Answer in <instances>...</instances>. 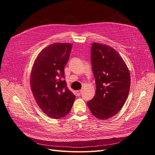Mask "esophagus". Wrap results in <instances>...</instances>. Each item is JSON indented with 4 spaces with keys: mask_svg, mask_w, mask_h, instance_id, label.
I'll list each match as a JSON object with an SVG mask.
<instances>
[{
    "mask_svg": "<svg viewBox=\"0 0 155 155\" xmlns=\"http://www.w3.org/2000/svg\"><path fill=\"white\" fill-rule=\"evenodd\" d=\"M81 92H82V91H81V90L77 91H76V94H77V96H80V95H81Z\"/></svg>",
    "mask_w": 155,
    "mask_h": 155,
    "instance_id": "obj_1",
    "label": "esophagus"
}]
</instances>
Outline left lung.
<instances>
[{
  "label": "left lung",
  "mask_w": 155,
  "mask_h": 155,
  "mask_svg": "<svg viewBox=\"0 0 155 155\" xmlns=\"http://www.w3.org/2000/svg\"><path fill=\"white\" fill-rule=\"evenodd\" d=\"M91 50L96 91L87 105L97 118L107 120L118 113L127 100L130 73L122 58L110 46L94 43Z\"/></svg>",
  "instance_id": "obj_1"
}]
</instances>
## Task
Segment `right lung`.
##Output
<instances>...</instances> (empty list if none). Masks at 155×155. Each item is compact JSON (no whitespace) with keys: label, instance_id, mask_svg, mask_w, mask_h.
I'll list each match as a JSON object with an SVG mask.
<instances>
[{"label":"right lung","instance_id":"1","mask_svg":"<svg viewBox=\"0 0 155 155\" xmlns=\"http://www.w3.org/2000/svg\"><path fill=\"white\" fill-rule=\"evenodd\" d=\"M72 48L70 43L50 45L37 55L32 67V93L40 109L51 118L67 115L76 98L63 80Z\"/></svg>","mask_w":155,"mask_h":155}]
</instances>
